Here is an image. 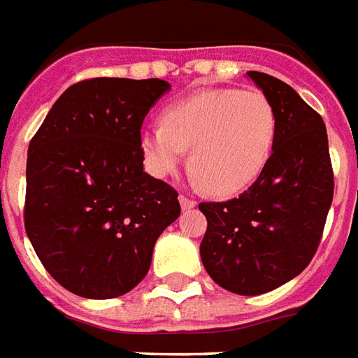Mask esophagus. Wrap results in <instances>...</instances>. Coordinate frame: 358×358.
Masks as SVG:
<instances>
[{
    "mask_svg": "<svg viewBox=\"0 0 358 358\" xmlns=\"http://www.w3.org/2000/svg\"><path fill=\"white\" fill-rule=\"evenodd\" d=\"M179 202H181V208H183V210H191V208L196 206V200L191 199V196H187V194H179Z\"/></svg>",
    "mask_w": 358,
    "mask_h": 358,
    "instance_id": "34e87169",
    "label": "esophagus"
}]
</instances>
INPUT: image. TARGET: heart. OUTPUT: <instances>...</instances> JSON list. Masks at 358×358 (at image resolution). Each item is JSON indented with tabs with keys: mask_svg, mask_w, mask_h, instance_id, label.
<instances>
[{
	"mask_svg": "<svg viewBox=\"0 0 358 358\" xmlns=\"http://www.w3.org/2000/svg\"><path fill=\"white\" fill-rule=\"evenodd\" d=\"M278 111L260 90L206 88L167 106L162 125L146 127L141 148L152 173H173L191 148L189 166L214 194L255 181L272 156Z\"/></svg>",
	"mask_w": 358,
	"mask_h": 358,
	"instance_id": "obj_1",
	"label": "heart"
}]
</instances>
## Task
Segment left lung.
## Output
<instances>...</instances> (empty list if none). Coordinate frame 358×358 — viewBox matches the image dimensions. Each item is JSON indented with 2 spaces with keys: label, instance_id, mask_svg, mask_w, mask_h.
I'll use <instances>...</instances> for the list:
<instances>
[{
  "label": "left lung",
  "instance_id": "obj_1",
  "mask_svg": "<svg viewBox=\"0 0 358 358\" xmlns=\"http://www.w3.org/2000/svg\"><path fill=\"white\" fill-rule=\"evenodd\" d=\"M247 75L278 111V136L247 191L199 204L208 220L200 258L220 287L262 295L310 264L334 199V169L320 113L280 78Z\"/></svg>",
  "mask_w": 358,
  "mask_h": 358
}]
</instances>
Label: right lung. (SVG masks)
<instances>
[{
  "label": "right lung",
  "mask_w": 358,
  "mask_h": 358,
  "mask_svg": "<svg viewBox=\"0 0 358 358\" xmlns=\"http://www.w3.org/2000/svg\"><path fill=\"white\" fill-rule=\"evenodd\" d=\"M167 90L159 78L80 80L30 141L24 229L48 273L75 295L136 287L181 214L173 187L144 171L141 148L144 117Z\"/></svg>",
  "instance_id": "right-lung-1"
}]
</instances>
